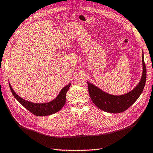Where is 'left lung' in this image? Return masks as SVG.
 <instances>
[{
    "mask_svg": "<svg viewBox=\"0 0 153 153\" xmlns=\"http://www.w3.org/2000/svg\"><path fill=\"white\" fill-rule=\"evenodd\" d=\"M146 79V69L142 51V74L138 85L131 91L122 95H113L103 91L95 85L88 82L90 97L98 108L111 113H120L132 105L142 94Z\"/></svg>",
    "mask_w": 153,
    "mask_h": 153,
    "instance_id": "left-lung-1",
    "label": "left lung"
}]
</instances>
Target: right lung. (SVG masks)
<instances>
[{
  "label": "right lung",
  "instance_id": "obj_1",
  "mask_svg": "<svg viewBox=\"0 0 153 153\" xmlns=\"http://www.w3.org/2000/svg\"><path fill=\"white\" fill-rule=\"evenodd\" d=\"M70 86L71 84H69L68 85L63 87L61 90V91L59 92V94L56 96V97L54 100H51V101L45 103H37L28 101V100L21 98L19 96H18L15 92L9 83L10 89H11V91L13 95L14 96V97L26 109L33 113V115L37 116L51 115L60 111L62 107L65 104L66 93L68 91Z\"/></svg>",
  "mask_w": 153,
  "mask_h": 153
}]
</instances>
